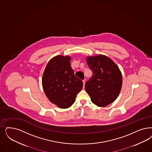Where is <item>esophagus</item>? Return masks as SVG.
<instances>
[{
  "label": "esophagus",
  "mask_w": 152,
  "mask_h": 152,
  "mask_svg": "<svg viewBox=\"0 0 152 152\" xmlns=\"http://www.w3.org/2000/svg\"><path fill=\"white\" fill-rule=\"evenodd\" d=\"M83 83H84V85H85V79H84V80H83Z\"/></svg>",
  "instance_id": "obj_1"
}]
</instances>
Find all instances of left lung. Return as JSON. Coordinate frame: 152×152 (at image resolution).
I'll use <instances>...</instances> for the list:
<instances>
[{
	"instance_id": "obj_1",
	"label": "left lung",
	"mask_w": 152,
	"mask_h": 152,
	"mask_svg": "<svg viewBox=\"0 0 152 152\" xmlns=\"http://www.w3.org/2000/svg\"><path fill=\"white\" fill-rule=\"evenodd\" d=\"M86 62L93 75L85 83V89L94 104L107 106L114 102L120 94L122 84L120 70L105 56L89 57Z\"/></svg>"
}]
</instances>
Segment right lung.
Here are the masks:
<instances>
[{
	"mask_svg": "<svg viewBox=\"0 0 152 152\" xmlns=\"http://www.w3.org/2000/svg\"><path fill=\"white\" fill-rule=\"evenodd\" d=\"M70 57L58 56L47 65L42 83L49 100L61 108L73 104L77 94L83 88V82L74 74Z\"/></svg>",
	"mask_w": 152,
	"mask_h": 152,
	"instance_id": "right-lung-1",
	"label": "right lung"
}]
</instances>
